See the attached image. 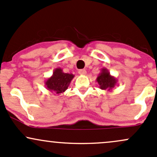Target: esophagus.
I'll return each instance as SVG.
<instances>
[{
	"label": "esophagus",
	"instance_id": "1",
	"mask_svg": "<svg viewBox=\"0 0 157 157\" xmlns=\"http://www.w3.org/2000/svg\"><path fill=\"white\" fill-rule=\"evenodd\" d=\"M78 73L80 74V75H86V71L85 69H81V70H79Z\"/></svg>",
	"mask_w": 157,
	"mask_h": 157
}]
</instances>
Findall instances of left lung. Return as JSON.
Wrapping results in <instances>:
<instances>
[{
  "label": "left lung",
  "instance_id": "obj_1",
  "mask_svg": "<svg viewBox=\"0 0 157 157\" xmlns=\"http://www.w3.org/2000/svg\"><path fill=\"white\" fill-rule=\"evenodd\" d=\"M96 81L99 85L100 89L111 92L112 89L116 86L118 80L115 77L110 75L109 70L106 68H101V72L98 75Z\"/></svg>",
  "mask_w": 157,
  "mask_h": 157
}]
</instances>
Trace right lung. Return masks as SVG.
Instances as JSON below:
<instances>
[{
	"label": "right lung",
	"mask_w": 157,
	"mask_h": 157,
	"mask_svg": "<svg viewBox=\"0 0 157 157\" xmlns=\"http://www.w3.org/2000/svg\"><path fill=\"white\" fill-rule=\"evenodd\" d=\"M75 75L72 74L64 73L61 68H57L54 69L52 76L47 79L44 84L48 91L55 93L54 94H60L68 89Z\"/></svg>",
	"instance_id": "obj_1"
}]
</instances>
